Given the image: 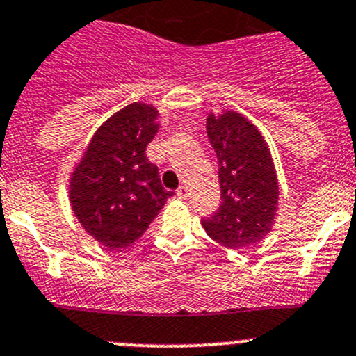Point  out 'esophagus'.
I'll return each instance as SVG.
<instances>
[{
  "mask_svg": "<svg viewBox=\"0 0 356 356\" xmlns=\"http://www.w3.org/2000/svg\"><path fill=\"white\" fill-rule=\"evenodd\" d=\"M177 196L181 197V200H186V197L189 196V189L186 188V186H181V188L177 189Z\"/></svg>",
  "mask_w": 356,
  "mask_h": 356,
  "instance_id": "obj_1",
  "label": "esophagus"
}]
</instances>
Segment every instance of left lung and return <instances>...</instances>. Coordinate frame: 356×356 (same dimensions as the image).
Wrapping results in <instances>:
<instances>
[{"label":"left lung","mask_w":356,"mask_h":356,"mask_svg":"<svg viewBox=\"0 0 356 356\" xmlns=\"http://www.w3.org/2000/svg\"><path fill=\"white\" fill-rule=\"evenodd\" d=\"M207 133L218 159L222 204L201 225L227 249H245L275 225L280 189L271 152L261 131L235 111L209 112Z\"/></svg>","instance_id":"1"}]
</instances>
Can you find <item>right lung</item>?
Instances as JSON below:
<instances>
[{
    "label": "right lung",
    "mask_w": 356,
    "mask_h": 356,
    "mask_svg": "<svg viewBox=\"0 0 356 356\" xmlns=\"http://www.w3.org/2000/svg\"><path fill=\"white\" fill-rule=\"evenodd\" d=\"M159 126L152 104L122 107L95 131L71 172V209L106 249L136 242L174 194L163 189L159 167L145 153Z\"/></svg>",
    "instance_id": "obj_1"
}]
</instances>
